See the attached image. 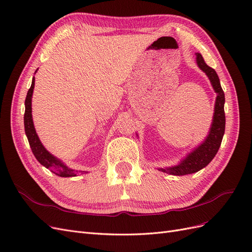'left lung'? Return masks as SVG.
I'll use <instances>...</instances> for the list:
<instances>
[{
    "mask_svg": "<svg viewBox=\"0 0 252 252\" xmlns=\"http://www.w3.org/2000/svg\"><path fill=\"white\" fill-rule=\"evenodd\" d=\"M195 62L197 67L207 75L213 90L217 94L212 123L210 125L208 134L203 142L192 148L191 151L188 152L177 165L158 168V171L165 172L167 174L186 175L195 173L205 168L216 157L225 133V94L222 87H220V79L216 70L205 63L202 55L199 52L195 53ZM136 136H139L138 133H136Z\"/></svg>",
    "mask_w": 252,
    "mask_h": 252,
    "instance_id": "8db88e82",
    "label": "left lung"
}]
</instances>
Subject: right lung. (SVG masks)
<instances>
[{"label": "right lung", "instance_id": "right-lung-1", "mask_svg": "<svg viewBox=\"0 0 252 252\" xmlns=\"http://www.w3.org/2000/svg\"><path fill=\"white\" fill-rule=\"evenodd\" d=\"M37 69L35 70V72ZM34 72V74H35ZM33 89H34V77L32 82V86H30L26 100H25V114H24V126H25V133L28 139L30 148L32 150V154L34 155L35 158L39 161L41 165L46 167L51 172L56 173L59 177L62 178H71V177H77L78 174L84 172L79 171L70 168L68 167L62 159L58 158L56 156L52 154L44 147L41 140L39 139V135H37L35 128L33 125V120H32V94H33Z\"/></svg>", "mask_w": 252, "mask_h": 252}]
</instances>
